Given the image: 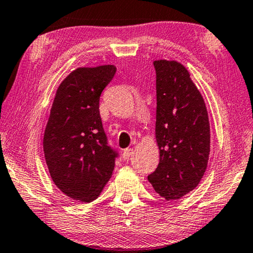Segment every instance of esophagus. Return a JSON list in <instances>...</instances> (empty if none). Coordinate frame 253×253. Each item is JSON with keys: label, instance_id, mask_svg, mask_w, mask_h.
I'll return each mask as SVG.
<instances>
[{"label": "esophagus", "instance_id": "esophagus-1", "mask_svg": "<svg viewBox=\"0 0 253 253\" xmlns=\"http://www.w3.org/2000/svg\"><path fill=\"white\" fill-rule=\"evenodd\" d=\"M133 153V149H131V148H127V149H126L123 151V153H122V158L124 159V160H127V159L130 158V156L131 154Z\"/></svg>", "mask_w": 253, "mask_h": 253}]
</instances>
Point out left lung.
Masks as SVG:
<instances>
[{
	"label": "left lung",
	"instance_id": "1",
	"mask_svg": "<svg viewBox=\"0 0 253 253\" xmlns=\"http://www.w3.org/2000/svg\"><path fill=\"white\" fill-rule=\"evenodd\" d=\"M156 139L160 162L148 176L166 200H178L196 189L210 154V123L205 100L178 61L157 60Z\"/></svg>",
	"mask_w": 253,
	"mask_h": 253
}]
</instances>
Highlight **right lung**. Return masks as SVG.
Instances as JSON below:
<instances>
[{"label": "right lung", "instance_id": "obj_1", "mask_svg": "<svg viewBox=\"0 0 253 253\" xmlns=\"http://www.w3.org/2000/svg\"><path fill=\"white\" fill-rule=\"evenodd\" d=\"M115 71L111 64L75 69L53 100L44 156L53 182L73 200H95L112 175L118 154L108 145L99 102Z\"/></svg>", "mask_w": 253, "mask_h": 253}]
</instances>
